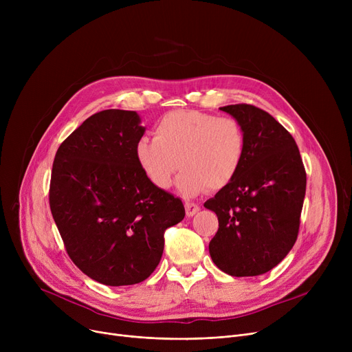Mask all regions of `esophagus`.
Wrapping results in <instances>:
<instances>
[{"label":"esophagus","instance_id":"34e87169","mask_svg":"<svg viewBox=\"0 0 352 352\" xmlns=\"http://www.w3.org/2000/svg\"><path fill=\"white\" fill-rule=\"evenodd\" d=\"M198 211H199V207L197 204H194V202H186V212L188 217L195 215Z\"/></svg>","mask_w":352,"mask_h":352}]
</instances>
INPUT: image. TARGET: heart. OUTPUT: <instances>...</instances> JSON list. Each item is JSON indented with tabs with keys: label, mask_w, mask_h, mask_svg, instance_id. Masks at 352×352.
<instances>
[{
	"label": "heart",
	"mask_w": 352,
	"mask_h": 352,
	"mask_svg": "<svg viewBox=\"0 0 352 352\" xmlns=\"http://www.w3.org/2000/svg\"><path fill=\"white\" fill-rule=\"evenodd\" d=\"M247 135L234 117H217L197 109H175L154 126V138L144 137L135 146L141 170L154 187L166 190L178 177V188L197 195L208 188H226L245 158Z\"/></svg>",
	"instance_id": "obj_1"
}]
</instances>
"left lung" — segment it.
I'll return each mask as SVG.
<instances>
[{
	"label": "left lung",
	"instance_id": "8db88e82",
	"mask_svg": "<svg viewBox=\"0 0 352 352\" xmlns=\"http://www.w3.org/2000/svg\"><path fill=\"white\" fill-rule=\"evenodd\" d=\"M219 109L243 124L247 151L232 182L204 204L218 217L210 255L228 275H261L297 241L305 168L295 140L267 111L250 104Z\"/></svg>",
	"mask_w": 352,
	"mask_h": 352
}]
</instances>
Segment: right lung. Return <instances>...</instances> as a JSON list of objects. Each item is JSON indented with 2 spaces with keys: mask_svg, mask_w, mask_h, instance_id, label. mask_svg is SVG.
Listing matches in <instances>:
<instances>
[{
  "mask_svg": "<svg viewBox=\"0 0 352 352\" xmlns=\"http://www.w3.org/2000/svg\"><path fill=\"white\" fill-rule=\"evenodd\" d=\"M135 111L87 118L55 154L50 208L68 256L109 287L138 284L160 264L164 232L186 217L182 201L154 187L135 157Z\"/></svg>",
  "mask_w": 352,
  "mask_h": 352,
  "instance_id": "1",
  "label": "right lung"
}]
</instances>
